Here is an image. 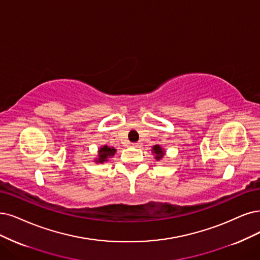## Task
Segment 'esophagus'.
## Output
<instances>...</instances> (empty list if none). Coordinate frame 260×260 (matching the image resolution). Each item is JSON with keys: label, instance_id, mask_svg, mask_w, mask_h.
<instances>
[{"label": "esophagus", "instance_id": "1", "mask_svg": "<svg viewBox=\"0 0 260 260\" xmlns=\"http://www.w3.org/2000/svg\"><path fill=\"white\" fill-rule=\"evenodd\" d=\"M131 146H132V147H135V148H136V147H138V146H139V142H133Z\"/></svg>", "mask_w": 260, "mask_h": 260}]
</instances>
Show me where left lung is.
<instances>
[{"mask_svg": "<svg viewBox=\"0 0 260 260\" xmlns=\"http://www.w3.org/2000/svg\"><path fill=\"white\" fill-rule=\"evenodd\" d=\"M153 153H155V158L156 159H160L162 156H164V151L161 150V148L159 146H154L153 147Z\"/></svg>", "mask_w": 260, "mask_h": 260, "instance_id": "left-lung-1", "label": "left lung"}]
</instances>
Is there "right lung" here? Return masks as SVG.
I'll list each match as a JSON object with an SVG mask.
<instances>
[{
    "mask_svg": "<svg viewBox=\"0 0 260 260\" xmlns=\"http://www.w3.org/2000/svg\"><path fill=\"white\" fill-rule=\"evenodd\" d=\"M99 152H100V153H99V156H100V157H99L98 160H96V162H103V161H105V160H107L108 157L114 155L115 149L110 148V147H108V146H105V147L101 148Z\"/></svg>",
    "mask_w": 260,
    "mask_h": 260,
    "instance_id": "obj_1",
    "label": "right lung"
}]
</instances>
